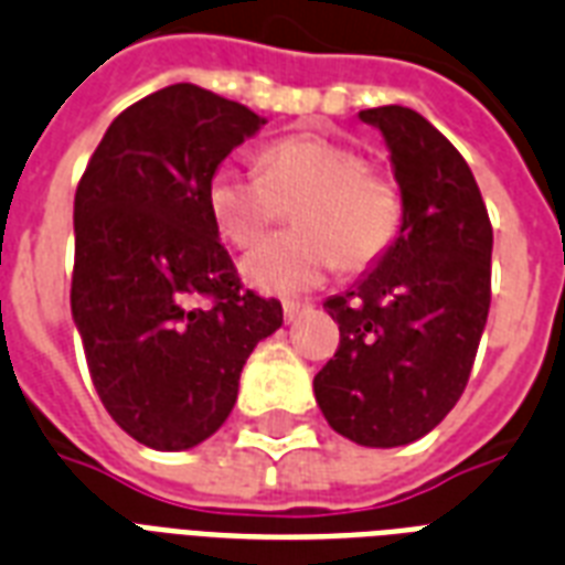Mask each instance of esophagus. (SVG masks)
<instances>
[{"label":"esophagus","mask_w":565,"mask_h":565,"mask_svg":"<svg viewBox=\"0 0 565 565\" xmlns=\"http://www.w3.org/2000/svg\"><path fill=\"white\" fill-rule=\"evenodd\" d=\"M281 308H284V320L287 322H292L301 311H305V305H301V301H284Z\"/></svg>","instance_id":"1"}]
</instances>
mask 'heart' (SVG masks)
Masks as SVG:
<instances>
[{
  "label": "heart",
  "instance_id": "1",
  "mask_svg": "<svg viewBox=\"0 0 565 565\" xmlns=\"http://www.w3.org/2000/svg\"><path fill=\"white\" fill-rule=\"evenodd\" d=\"M260 170L225 162L213 171L206 201L218 231L248 248L292 204L296 231L245 254L243 278L269 296H296L326 281L338 264L364 269L391 248L403 225L394 180L367 168L359 150L317 132L273 141Z\"/></svg>",
  "mask_w": 565,
  "mask_h": 565
}]
</instances>
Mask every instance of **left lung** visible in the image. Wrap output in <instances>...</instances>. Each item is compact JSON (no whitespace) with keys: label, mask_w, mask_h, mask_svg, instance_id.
<instances>
[{"label":"left lung","mask_w":565,"mask_h":565,"mask_svg":"<svg viewBox=\"0 0 565 565\" xmlns=\"http://www.w3.org/2000/svg\"><path fill=\"white\" fill-rule=\"evenodd\" d=\"M403 225L373 269L326 311L340 329L313 394L334 433L403 447L433 433L471 376L492 301V225L462 153L424 115L379 106Z\"/></svg>","instance_id":"left-lung-1"}]
</instances>
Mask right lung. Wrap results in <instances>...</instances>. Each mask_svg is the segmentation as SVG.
<instances>
[{"label":"right lung","instance_id":"1","mask_svg":"<svg viewBox=\"0 0 565 565\" xmlns=\"http://www.w3.org/2000/svg\"><path fill=\"white\" fill-rule=\"evenodd\" d=\"M266 118L168 85L111 120L73 201L71 313L115 424L189 450L225 424L245 359L281 329V301L243 290L206 186Z\"/></svg>","mask_w":565,"mask_h":565}]
</instances>
